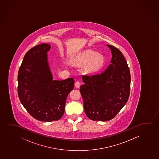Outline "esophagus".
I'll return each instance as SVG.
<instances>
[{"mask_svg":"<svg viewBox=\"0 0 159 159\" xmlns=\"http://www.w3.org/2000/svg\"><path fill=\"white\" fill-rule=\"evenodd\" d=\"M80 83L79 81H77L75 83V86L77 87V88H79V87H80Z\"/></svg>","mask_w":159,"mask_h":159,"instance_id":"1","label":"esophagus"}]
</instances>
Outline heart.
<instances>
[{
	"instance_id": "obj_1",
	"label": "heart",
	"mask_w": 159,
	"mask_h": 159,
	"mask_svg": "<svg viewBox=\"0 0 159 159\" xmlns=\"http://www.w3.org/2000/svg\"><path fill=\"white\" fill-rule=\"evenodd\" d=\"M74 63L85 65V70L88 73L93 74L102 70L104 65V57L102 55L92 50L83 52L77 55L74 60Z\"/></svg>"
}]
</instances>
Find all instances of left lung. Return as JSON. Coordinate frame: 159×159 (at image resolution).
I'll return each mask as SVG.
<instances>
[{
  "mask_svg": "<svg viewBox=\"0 0 159 159\" xmlns=\"http://www.w3.org/2000/svg\"><path fill=\"white\" fill-rule=\"evenodd\" d=\"M111 64L102 73L83 75L85 83L80 88L85 113L90 120L113 119L128 100L130 89V70L123 55L114 46Z\"/></svg>",
  "mask_w": 159,
  "mask_h": 159,
  "instance_id": "8db88e82",
  "label": "left lung"
}]
</instances>
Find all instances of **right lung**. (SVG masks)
<instances>
[{
	"label": "right lung",
	"instance_id": "right-lung-1",
	"mask_svg": "<svg viewBox=\"0 0 159 159\" xmlns=\"http://www.w3.org/2000/svg\"><path fill=\"white\" fill-rule=\"evenodd\" d=\"M49 44L35 46L26 52L18 74V95L32 117L43 122L61 118L66 99L74 88L73 78L53 80L48 61Z\"/></svg>",
	"mask_w": 159,
	"mask_h": 159
}]
</instances>
